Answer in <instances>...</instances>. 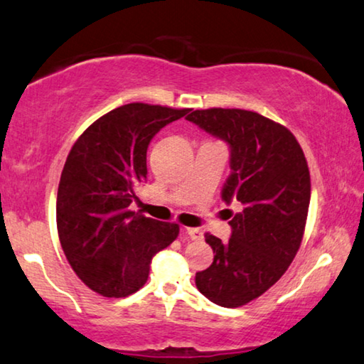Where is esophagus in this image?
<instances>
[{"instance_id": "1", "label": "esophagus", "mask_w": 364, "mask_h": 364, "mask_svg": "<svg viewBox=\"0 0 364 364\" xmlns=\"http://www.w3.org/2000/svg\"><path fill=\"white\" fill-rule=\"evenodd\" d=\"M186 234L192 240H201L203 239V232L200 228H186Z\"/></svg>"}]
</instances>
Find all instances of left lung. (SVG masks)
Segmentation results:
<instances>
[{
    "mask_svg": "<svg viewBox=\"0 0 364 364\" xmlns=\"http://www.w3.org/2000/svg\"><path fill=\"white\" fill-rule=\"evenodd\" d=\"M188 122L229 146L231 174L221 190L225 203H239L231 237L206 234L215 259L195 275L211 303L239 307L273 287L303 240L311 177L303 149L288 128L242 109L193 110Z\"/></svg>",
    "mask_w": 364,
    "mask_h": 364,
    "instance_id": "left-lung-1",
    "label": "left lung"
}]
</instances>
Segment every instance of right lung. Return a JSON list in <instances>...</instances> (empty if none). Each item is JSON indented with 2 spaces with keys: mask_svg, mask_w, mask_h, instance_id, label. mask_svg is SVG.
Returning a JSON list of instances; mask_svg holds the SVG:
<instances>
[{
  "mask_svg": "<svg viewBox=\"0 0 364 364\" xmlns=\"http://www.w3.org/2000/svg\"><path fill=\"white\" fill-rule=\"evenodd\" d=\"M190 109L133 102L97 119L73 144L61 172L57 228L61 249L81 282L107 298L146 283L159 250L174 242L176 223L130 210L146 182L148 144Z\"/></svg>",
  "mask_w": 364,
  "mask_h": 364,
  "instance_id": "add662e5",
  "label": "right lung"
}]
</instances>
